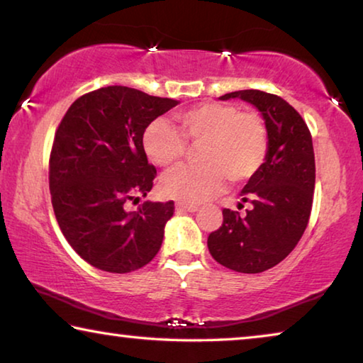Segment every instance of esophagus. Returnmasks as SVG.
<instances>
[{"instance_id": "1", "label": "esophagus", "mask_w": 363, "mask_h": 363, "mask_svg": "<svg viewBox=\"0 0 363 363\" xmlns=\"http://www.w3.org/2000/svg\"><path fill=\"white\" fill-rule=\"evenodd\" d=\"M176 210L179 213H195L196 210H199V206L194 203H186V201H177Z\"/></svg>"}]
</instances>
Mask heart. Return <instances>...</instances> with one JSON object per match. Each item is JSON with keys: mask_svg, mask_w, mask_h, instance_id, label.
I'll return each instance as SVG.
<instances>
[{"mask_svg": "<svg viewBox=\"0 0 363 363\" xmlns=\"http://www.w3.org/2000/svg\"><path fill=\"white\" fill-rule=\"evenodd\" d=\"M168 121H150L143 134L147 157L158 167H171L186 155L187 144L199 147L200 167H177L163 176L162 192L169 199L199 203L223 189L225 177L240 184L256 176L269 152L266 121L255 110L232 104L203 102Z\"/></svg>", "mask_w": 363, "mask_h": 363, "instance_id": "obj_1", "label": "heart"}]
</instances>
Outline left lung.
Listing matches in <instances>:
<instances>
[{
  "label": "left lung",
  "instance_id": "left-lung-1",
  "mask_svg": "<svg viewBox=\"0 0 363 363\" xmlns=\"http://www.w3.org/2000/svg\"><path fill=\"white\" fill-rule=\"evenodd\" d=\"M235 97L253 104L266 120L269 152L242 190L251 208L245 216L224 208L223 225L210 233L208 250L227 269L259 274L284 261L303 237L314 199L315 157L309 128L286 101L257 89L220 99Z\"/></svg>",
  "mask_w": 363,
  "mask_h": 363
}]
</instances>
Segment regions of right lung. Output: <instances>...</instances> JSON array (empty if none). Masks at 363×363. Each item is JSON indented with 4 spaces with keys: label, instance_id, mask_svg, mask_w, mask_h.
I'll return each instance as SVG.
<instances>
[{
    "label": "right lung",
    "instance_id": "1",
    "mask_svg": "<svg viewBox=\"0 0 363 363\" xmlns=\"http://www.w3.org/2000/svg\"><path fill=\"white\" fill-rule=\"evenodd\" d=\"M128 86H107L72 104L54 136L49 190L57 224L77 255L112 274L144 267L158 253L174 201H130L150 192L144 130L177 106Z\"/></svg>",
    "mask_w": 363,
    "mask_h": 363
}]
</instances>
